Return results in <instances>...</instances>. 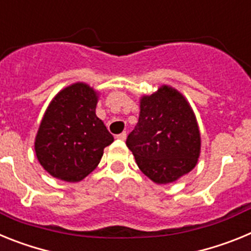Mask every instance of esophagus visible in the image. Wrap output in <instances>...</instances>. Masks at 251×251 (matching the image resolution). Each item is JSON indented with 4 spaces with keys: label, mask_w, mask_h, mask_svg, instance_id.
I'll use <instances>...</instances> for the list:
<instances>
[{
    "label": "esophagus",
    "mask_w": 251,
    "mask_h": 251,
    "mask_svg": "<svg viewBox=\"0 0 251 251\" xmlns=\"http://www.w3.org/2000/svg\"><path fill=\"white\" fill-rule=\"evenodd\" d=\"M117 138L121 139V141H126V138H127V132H122L121 134L117 136Z\"/></svg>",
    "instance_id": "1"
}]
</instances>
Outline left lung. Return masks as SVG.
Returning <instances> with one entry per match:
<instances>
[{
    "instance_id": "left-lung-1",
    "label": "left lung",
    "mask_w": 251,
    "mask_h": 251,
    "mask_svg": "<svg viewBox=\"0 0 251 251\" xmlns=\"http://www.w3.org/2000/svg\"><path fill=\"white\" fill-rule=\"evenodd\" d=\"M126 145L153 182H175L196 166L200 156V130L191 105L168 85L142 97L138 123Z\"/></svg>"
}]
</instances>
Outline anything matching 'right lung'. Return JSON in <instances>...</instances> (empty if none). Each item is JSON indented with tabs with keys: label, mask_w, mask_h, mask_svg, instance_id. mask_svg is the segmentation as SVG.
Wrapping results in <instances>:
<instances>
[{
	"label": "right lung",
	"mask_w": 251,
	"mask_h": 251,
	"mask_svg": "<svg viewBox=\"0 0 251 251\" xmlns=\"http://www.w3.org/2000/svg\"><path fill=\"white\" fill-rule=\"evenodd\" d=\"M98 93L75 83L49 104L35 138L40 165L51 176L79 182L99 165L114 138L95 114Z\"/></svg>",
	"instance_id": "add662e5"
}]
</instances>
